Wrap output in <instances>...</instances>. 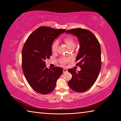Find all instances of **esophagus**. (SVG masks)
<instances>
[{
  "label": "esophagus",
  "instance_id": "esophagus-1",
  "mask_svg": "<svg viewBox=\"0 0 121 121\" xmlns=\"http://www.w3.org/2000/svg\"><path fill=\"white\" fill-rule=\"evenodd\" d=\"M63 73H66V72H67V69H63Z\"/></svg>",
  "mask_w": 121,
  "mask_h": 121
}]
</instances>
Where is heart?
I'll return each instance as SVG.
<instances>
[{
	"instance_id": "obj_1",
	"label": "heart",
	"mask_w": 121,
	"mask_h": 121,
	"mask_svg": "<svg viewBox=\"0 0 121 121\" xmlns=\"http://www.w3.org/2000/svg\"><path fill=\"white\" fill-rule=\"evenodd\" d=\"M63 40L65 42V43L67 45L69 48H73V47H75L76 43L75 42L74 39L73 38V37L70 36H67L63 38ZM59 43L58 41L56 40L53 43L52 45V51L53 52H56L58 49ZM70 59L68 58H63L61 59L60 60V63L62 65H65V63L68 62L70 61Z\"/></svg>"
}]
</instances>
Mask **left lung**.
I'll use <instances>...</instances> for the list:
<instances>
[{"label":"left lung","instance_id":"8db88e82","mask_svg":"<svg viewBox=\"0 0 121 121\" xmlns=\"http://www.w3.org/2000/svg\"><path fill=\"white\" fill-rule=\"evenodd\" d=\"M65 32L78 39L79 50L76 61L81 69L77 72L73 68L68 69L72 75L68 85L75 92H83L92 86L101 70L100 45L95 35L88 30L76 28Z\"/></svg>","mask_w":121,"mask_h":121}]
</instances>
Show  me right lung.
I'll return each instance as SVG.
<instances>
[{"label":"right lung","instance_id":"1","mask_svg":"<svg viewBox=\"0 0 121 121\" xmlns=\"http://www.w3.org/2000/svg\"><path fill=\"white\" fill-rule=\"evenodd\" d=\"M40 26L29 36L22 51V66L29 84L37 92L46 95L53 91L63 73L61 67L48 69L45 60L52 56V45L55 39L66 31Z\"/></svg>","mask_w":121,"mask_h":121}]
</instances>
